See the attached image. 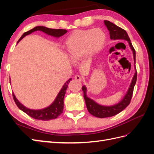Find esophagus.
I'll return each mask as SVG.
<instances>
[{
  "instance_id": "1",
  "label": "esophagus",
  "mask_w": 154,
  "mask_h": 154,
  "mask_svg": "<svg viewBox=\"0 0 154 154\" xmlns=\"http://www.w3.org/2000/svg\"><path fill=\"white\" fill-rule=\"evenodd\" d=\"M74 79H75V80H78V81H82V78L81 76H80V75L75 76V77H74Z\"/></svg>"
}]
</instances>
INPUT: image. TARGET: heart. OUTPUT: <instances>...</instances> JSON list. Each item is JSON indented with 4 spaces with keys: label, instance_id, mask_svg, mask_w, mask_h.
<instances>
[{
    "label": "heart",
    "instance_id": "b5f03b06",
    "mask_svg": "<svg viewBox=\"0 0 154 154\" xmlns=\"http://www.w3.org/2000/svg\"><path fill=\"white\" fill-rule=\"evenodd\" d=\"M106 35L100 28L76 30L65 41L64 46L72 61L77 62L83 57H94L103 48Z\"/></svg>",
    "mask_w": 154,
    "mask_h": 154
}]
</instances>
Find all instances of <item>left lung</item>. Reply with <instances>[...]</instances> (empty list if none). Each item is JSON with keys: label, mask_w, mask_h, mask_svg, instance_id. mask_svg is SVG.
Wrapping results in <instances>:
<instances>
[{"label": "left lung", "mask_w": 154, "mask_h": 154, "mask_svg": "<svg viewBox=\"0 0 154 154\" xmlns=\"http://www.w3.org/2000/svg\"><path fill=\"white\" fill-rule=\"evenodd\" d=\"M104 24L106 27L107 29L109 31L110 38L111 40H125L128 42L130 48L131 49L133 53L134 67L135 70H136V72H135L132 82L130 83L128 89L124 96L123 98L118 103L112 106H104L97 103L95 101L91 99L90 97L87 96V88L85 85H83L82 87V91H83V97H84L88 111L89 112L90 114L95 116V117L100 118L111 117V116H114L118 114L120 112L123 110L130 104V102L132 99L133 94L134 87L135 85H136L137 80V71L136 69V51H135L134 48H133L127 32H126L125 30L121 28V27H118V26L115 25L110 21L104 20Z\"/></svg>", "instance_id": "obj_1"}]
</instances>
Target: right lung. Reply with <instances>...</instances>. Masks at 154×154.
Here are the masks:
<instances>
[{
  "label": "right lung",
  "mask_w": 154,
  "mask_h": 154,
  "mask_svg": "<svg viewBox=\"0 0 154 154\" xmlns=\"http://www.w3.org/2000/svg\"><path fill=\"white\" fill-rule=\"evenodd\" d=\"M36 31H42L44 32V33L50 35L51 36L55 37V38H59V37L63 36L67 32V31L66 29H50L45 26H36L32 29L27 32H25L22 35L20 39L18 40V41L17 42V44L23 38H24L26 36L31 34L32 32ZM71 80L72 78H70L64 83V85L61 88V90H60V92H58V94L57 96L56 97L54 101L49 106L45 107L44 109L34 110V109L27 108L26 106H25L24 105H22L20 102L17 100L15 95L14 94V93H13V97L14 101H15V103L17 104L18 108L27 114V115L31 116V117L32 118L36 119H39V120H43V121H49L51 119H54L55 118H58V116H59L63 112L64 96H65V94H66L68 84L69 83V82L71 81Z\"/></svg>",
  "instance_id": "obj_1"
}]
</instances>
